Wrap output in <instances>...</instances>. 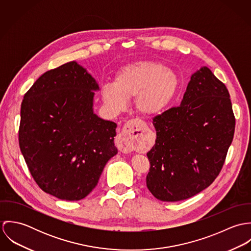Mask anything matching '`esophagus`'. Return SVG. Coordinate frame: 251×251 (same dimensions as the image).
<instances>
[{
	"instance_id": "34e87169",
	"label": "esophagus",
	"mask_w": 251,
	"mask_h": 251,
	"mask_svg": "<svg viewBox=\"0 0 251 251\" xmlns=\"http://www.w3.org/2000/svg\"><path fill=\"white\" fill-rule=\"evenodd\" d=\"M145 128L146 124L140 120L128 121L117 138L119 150L125 153L133 151Z\"/></svg>"
}]
</instances>
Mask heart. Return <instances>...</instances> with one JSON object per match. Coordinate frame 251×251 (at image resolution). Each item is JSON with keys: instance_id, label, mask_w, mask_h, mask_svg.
<instances>
[{"instance_id": "1", "label": "heart", "mask_w": 251, "mask_h": 251, "mask_svg": "<svg viewBox=\"0 0 251 251\" xmlns=\"http://www.w3.org/2000/svg\"><path fill=\"white\" fill-rule=\"evenodd\" d=\"M179 87V76L161 63L139 61L122 67L114 83L102 86L101 96L111 111L124 110L134 97V106L146 117L161 114L172 102Z\"/></svg>"}]
</instances>
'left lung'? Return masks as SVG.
Listing matches in <instances>:
<instances>
[{
  "label": "left lung",
  "mask_w": 251,
  "mask_h": 251,
  "mask_svg": "<svg viewBox=\"0 0 251 251\" xmlns=\"http://www.w3.org/2000/svg\"><path fill=\"white\" fill-rule=\"evenodd\" d=\"M155 144L147 187L158 200L176 202L201 192L218 176L233 141L230 95L208 67L194 72L179 107L152 120Z\"/></svg>",
  "instance_id": "8db88e82"
}]
</instances>
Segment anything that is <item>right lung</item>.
<instances>
[{"instance_id":"right-lung-1","label":"right lung","mask_w":251,"mask_h":251,"mask_svg":"<svg viewBox=\"0 0 251 251\" xmlns=\"http://www.w3.org/2000/svg\"><path fill=\"white\" fill-rule=\"evenodd\" d=\"M98 91L92 74L72 61L43 73L24 96L21 152L38 186L61 200L85 198L118 153L117 124L94 112Z\"/></svg>"}]
</instances>
